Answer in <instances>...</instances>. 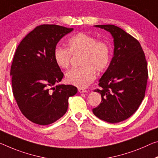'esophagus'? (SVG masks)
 I'll list each match as a JSON object with an SVG mask.
<instances>
[{"mask_svg": "<svg viewBox=\"0 0 158 158\" xmlns=\"http://www.w3.org/2000/svg\"><path fill=\"white\" fill-rule=\"evenodd\" d=\"M78 91L79 93H86L87 90L84 89H82V88H79V89H78Z\"/></svg>", "mask_w": 158, "mask_h": 158, "instance_id": "1", "label": "esophagus"}]
</instances>
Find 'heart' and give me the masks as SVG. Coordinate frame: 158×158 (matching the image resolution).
<instances>
[{
  "label": "heart",
  "mask_w": 158,
  "mask_h": 158,
  "mask_svg": "<svg viewBox=\"0 0 158 158\" xmlns=\"http://www.w3.org/2000/svg\"><path fill=\"white\" fill-rule=\"evenodd\" d=\"M67 48L56 47L53 58L60 68L69 66L72 54H81L79 67L72 68L65 74L67 83L78 87H86L94 81L96 72H102L108 67L111 59L109 45L105 41H98L96 37L84 32H79L70 38Z\"/></svg>",
  "instance_id": "heart-1"
}]
</instances>
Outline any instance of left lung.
I'll use <instances>...</instances> for the list:
<instances>
[{
    "mask_svg": "<svg viewBox=\"0 0 158 158\" xmlns=\"http://www.w3.org/2000/svg\"><path fill=\"white\" fill-rule=\"evenodd\" d=\"M104 29L114 39V55L108 68L94 91L101 94L102 101L93 112L110 123L128 119L136 112L146 92L147 62L138 40L112 24L95 25Z\"/></svg>",
    "mask_w": 158,
    "mask_h": 158,
    "instance_id": "1",
    "label": "left lung"
}]
</instances>
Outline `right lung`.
Returning <instances> with one entry per match:
<instances>
[{
	"label": "right lung",
	"mask_w": 158,
	"mask_h": 158,
	"mask_svg": "<svg viewBox=\"0 0 158 158\" xmlns=\"http://www.w3.org/2000/svg\"><path fill=\"white\" fill-rule=\"evenodd\" d=\"M73 28L56 24L36 27L17 46L11 65L12 93L25 117L48 125L66 113L68 99L77 93L72 85H57L63 78L53 58L56 45Z\"/></svg>",
	"instance_id": "right-lung-1"
}]
</instances>
